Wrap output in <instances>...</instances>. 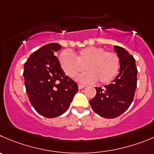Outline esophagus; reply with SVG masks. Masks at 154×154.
Here are the masks:
<instances>
[{
    "instance_id": "esophagus-1",
    "label": "esophagus",
    "mask_w": 154,
    "mask_h": 154,
    "mask_svg": "<svg viewBox=\"0 0 154 154\" xmlns=\"http://www.w3.org/2000/svg\"><path fill=\"white\" fill-rule=\"evenodd\" d=\"M85 87V85L79 84V89H82V88H84Z\"/></svg>"
}]
</instances>
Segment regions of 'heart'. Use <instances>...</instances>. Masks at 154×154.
Returning <instances> with one entry per match:
<instances>
[{
	"instance_id": "b5f03b06",
	"label": "heart",
	"mask_w": 154,
	"mask_h": 154,
	"mask_svg": "<svg viewBox=\"0 0 154 154\" xmlns=\"http://www.w3.org/2000/svg\"><path fill=\"white\" fill-rule=\"evenodd\" d=\"M59 62L70 78L76 77L84 66L86 71L79 77V80L84 83L96 80L100 83L109 82L117 75L120 68L119 57L116 53L94 46L82 48L76 54L63 51L59 55Z\"/></svg>"
}]
</instances>
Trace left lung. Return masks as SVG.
<instances>
[{
    "mask_svg": "<svg viewBox=\"0 0 154 154\" xmlns=\"http://www.w3.org/2000/svg\"><path fill=\"white\" fill-rule=\"evenodd\" d=\"M119 57V73L103 88H95L97 94L90 100L93 110L104 118L113 119L123 113L133 101L137 88L135 60L123 48L114 46Z\"/></svg>",
    "mask_w": 154,
    "mask_h": 154,
    "instance_id": "1",
    "label": "left lung"
}]
</instances>
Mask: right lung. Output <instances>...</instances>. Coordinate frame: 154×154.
Here are the masks:
<instances>
[{"label": "right lung", "mask_w": 154, "mask_h": 154, "mask_svg": "<svg viewBox=\"0 0 154 154\" xmlns=\"http://www.w3.org/2000/svg\"><path fill=\"white\" fill-rule=\"evenodd\" d=\"M59 44L51 43L33 52L24 65L23 76L29 101L46 118L59 116L67 110L78 85L66 75L54 55Z\"/></svg>", "instance_id": "add662e5"}]
</instances>
